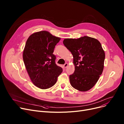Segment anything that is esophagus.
Listing matches in <instances>:
<instances>
[{"label": "esophagus", "mask_w": 124, "mask_h": 124, "mask_svg": "<svg viewBox=\"0 0 124 124\" xmlns=\"http://www.w3.org/2000/svg\"><path fill=\"white\" fill-rule=\"evenodd\" d=\"M68 65V63H65V64L64 65H63V67H64V68H67V67Z\"/></svg>", "instance_id": "1"}]
</instances>
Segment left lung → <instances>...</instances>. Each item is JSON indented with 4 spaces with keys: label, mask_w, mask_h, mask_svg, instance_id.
Masks as SVG:
<instances>
[{
    "label": "left lung",
    "mask_w": 124,
    "mask_h": 124,
    "mask_svg": "<svg viewBox=\"0 0 124 124\" xmlns=\"http://www.w3.org/2000/svg\"><path fill=\"white\" fill-rule=\"evenodd\" d=\"M73 57L74 73L69 76L71 85L80 92L93 88L101 75L105 53L96 39L87 36L65 39L63 42Z\"/></svg>",
    "instance_id": "1"
}]
</instances>
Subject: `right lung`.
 I'll use <instances>...</instances> for the list:
<instances>
[{
    "instance_id": "add662e5",
    "label": "right lung",
    "mask_w": 124,
    "mask_h": 124,
    "mask_svg": "<svg viewBox=\"0 0 124 124\" xmlns=\"http://www.w3.org/2000/svg\"><path fill=\"white\" fill-rule=\"evenodd\" d=\"M61 39L47 31H40L31 35L26 42L23 60L32 82L41 89L53 86L62 68L55 63L53 54L55 46Z\"/></svg>"
}]
</instances>
